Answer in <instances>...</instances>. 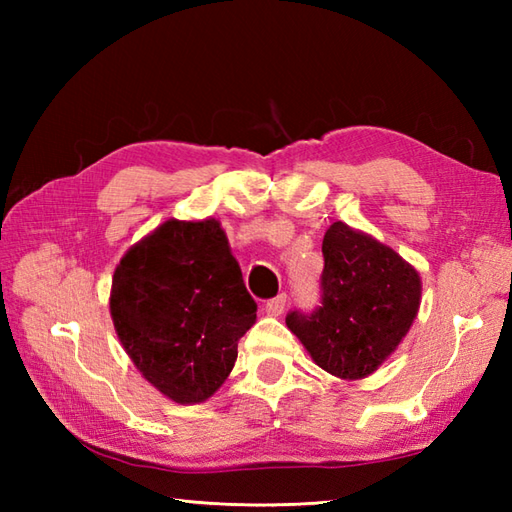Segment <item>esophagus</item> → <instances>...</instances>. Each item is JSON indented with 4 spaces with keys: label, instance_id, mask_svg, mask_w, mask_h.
Listing matches in <instances>:
<instances>
[{
    "label": "esophagus",
    "instance_id": "esophagus-1",
    "mask_svg": "<svg viewBox=\"0 0 512 512\" xmlns=\"http://www.w3.org/2000/svg\"><path fill=\"white\" fill-rule=\"evenodd\" d=\"M286 301H288L286 292H281V295H277V297H273V299H268V301L264 303V310H266L268 314H273V317H279V314L286 310Z\"/></svg>",
    "mask_w": 512,
    "mask_h": 512
}]
</instances>
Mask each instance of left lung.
Instances as JSON below:
<instances>
[{
  "mask_svg": "<svg viewBox=\"0 0 512 512\" xmlns=\"http://www.w3.org/2000/svg\"><path fill=\"white\" fill-rule=\"evenodd\" d=\"M321 301L286 325L312 361L339 378H363L396 350L420 308V277L394 250L334 222L323 237Z\"/></svg>",
  "mask_w": 512,
  "mask_h": 512,
  "instance_id": "1",
  "label": "left lung"
}]
</instances>
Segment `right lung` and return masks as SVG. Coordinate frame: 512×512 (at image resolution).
<instances>
[{
    "instance_id": "right-lung-1",
    "label": "right lung",
    "mask_w": 512,
    "mask_h": 512,
    "mask_svg": "<svg viewBox=\"0 0 512 512\" xmlns=\"http://www.w3.org/2000/svg\"><path fill=\"white\" fill-rule=\"evenodd\" d=\"M110 310L125 352L180 405L213 396L257 319L220 222L169 220L116 266Z\"/></svg>"
}]
</instances>
